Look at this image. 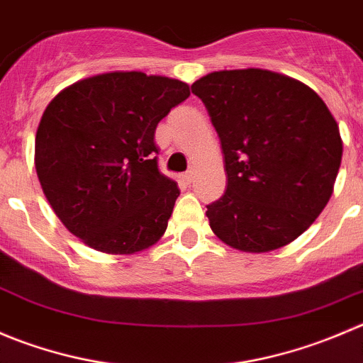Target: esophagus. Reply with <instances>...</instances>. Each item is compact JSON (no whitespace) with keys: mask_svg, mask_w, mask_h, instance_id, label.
<instances>
[{"mask_svg":"<svg viewBox=\"0 0 363 363\" xmlns=\"http://www.w3.org/2000/svg\"><path fill=\"white\" fill-rule=\"evenodd\" d=\"M182 181H184L186 184H191V181H193V172L189 170V172H186V174H182Z\"/></svg>","mask_w":363,"mask_h":363,"instance_id":"esophagus-1","label":"esophagus"}]
</instances>
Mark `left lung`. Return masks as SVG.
Listing matches in <instances>:
<instances>
[{
    "label": "left lung",
    "mask_w": 363,
    "mask_h": 363,
    "mask_svg": "<svg viewBox=\"0 0 363 363\" xmlns=\"http://www.w3.org/2000/svg\"><path fill=\"white\" fill-rule=\"evenodd\" d=\"M191 92L209 111L227 172L223 196L206 211L214 234L248 253L293 242L328 203L342 160L325 101L266 69L211 72Z\"/></svg>",
    "instance_id": "obj_1"
}]
</instances>
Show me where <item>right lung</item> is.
<instances>
[{
  "instance_id": "obj_1",
  "label": "right lung",
  "mask_w": 363,
  "mask_h": 363,
  "mask_svg": "<svg viewBox=\"0 0 363 363\" xmlns=\"http://www.w3.org/2000/svg\"><path fill=\"white\" fill-rule=\"evenodd\" d=\"M188 97L179 79L115 70L76 81L48 104L35 168L70 234L111 255L160 241L181 191L157 168L154 133Z\"/></svg>"
}]
</instances>
